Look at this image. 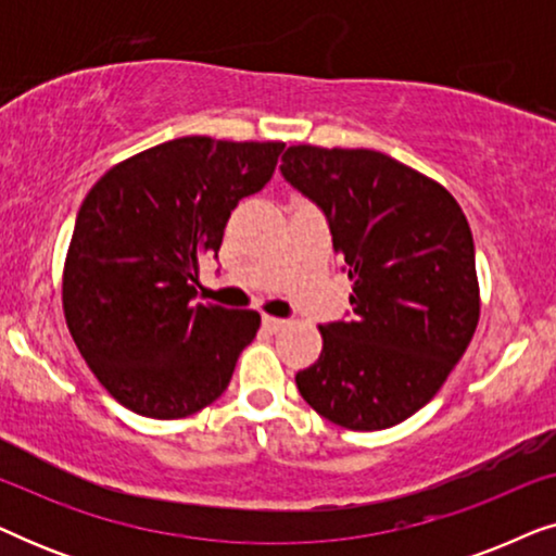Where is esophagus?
<instances>
[{"label":"esophagus","instance_id":"1","mask_svg":"<svg viewBox=\"0 0 556 556\" xmlns=\"http://www.w3.org/2000/svg\"><path fill=\"white\" fill-rule=\"evenodd\" d=\"M286 324H288L286 318H276V316H263V329H265V331H270V333L280 331V329H283Z\"/></svg>","mask_w":556,"mask_h":556}]
</instances>
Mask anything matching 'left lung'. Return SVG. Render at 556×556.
I'll return each mask as SVG.
<instances>
[{
    "mask_svg": "<svg viewBox=\"0 0 556 556\" xmlns=\"http://www.w3.org/2000/svg\"><path fill=\"white\" fill-rule=\"evenodd\" d=\"M280 174L329 223L352 280L349 321L295 375L301 397L346 430L392 428L428 405L481 314L468 219L438 181L371 149L301 143Z\"/></svg>",
    "mask_w": 556,
    "mask_h": 556,
    "instance_id": "left-lung-1",
    "label": "left lung"
}]
</instances>
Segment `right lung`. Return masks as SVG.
Returning <instances> with one entry per match:
<instances>
[{
  "mask_svg": "<svg viewBox=\"0 0 556 556\" xmlns=\"http://www.w3.org/2000/svg\"><path fill=\"white\" fill-rule=\"evenodd\" d=\"M283 147L185 136L116 164L83 200L65 257V321L98 382L131 413L177 420L230 384L261 314L194 303L192 283Z\"/></svg>",
  "mask_w": 556,
  "mask_h": 556,
  "instance_id": "1",
  "label": "right lung"
}]
</instances>
